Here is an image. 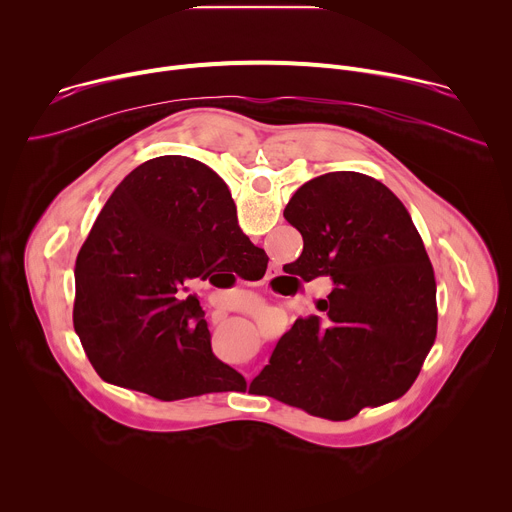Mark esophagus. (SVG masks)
<instances>
[{
    "label": "esophagus",
    "instance_id": "esophagus-1",
    "mask_svg": "<svg viewBox=\"0 0 512 512\" xmlns=\"http://www.w3.org/2000/svg\"><path fill=\"white\" fill-rule=\"evenodd\" d=\"M277 273V269H271V275H275Z\"/></svg>",
    "mask_w": 512,
    "mask_h": 512
}]
</instances>
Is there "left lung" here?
I'll use <instances>...</instances> for the list:
<instances>
[{
  "label": "left lung",
  "instance_id": "obj_1",
  "mask_svg": "<svg viewBox=\"0 0 512 512\" xmlns=\"http://www.w3.org/2000/svg\"><path fill=\"white\" fill-rule=\"evenodd\" d=\"M283 216L304 237L289 273L330 275L334 289L318 304L326 316L298 318L255 381L332 421L399 399L437 334L433 267L407 208L371 176L330 172L298 188Z\"/></svg>",
  "mask_w": 512,
  "mask_h": 512
}]
</instances>
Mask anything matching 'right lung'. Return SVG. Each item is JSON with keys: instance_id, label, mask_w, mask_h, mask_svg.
I'll list each match as a JSON object with an SVG mask.
<instances>
[{"instance_id": "right-lung-1", "label": "right lung", "mask_w": 512, "mask_h": 512, "mask_svg": "<svg viewBox=\"0 0 512 512\" xmlns=\"http://www.w3.org/2000/svg\"><path fill=\"white\" fill-rule=\"evenodd\" d=\"M243 235L227 184L208 166L162 156L137 166L105 202L75 265V330L109 383L176 401L243 387L210 348L190 279L245 269Z\"/></svg>"}]
</instances>
